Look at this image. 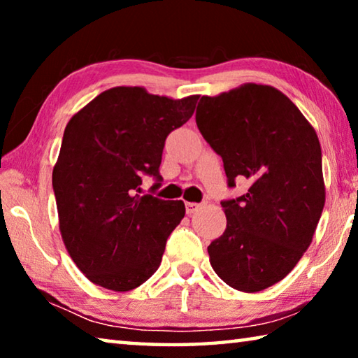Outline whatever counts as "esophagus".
Returning a JSON list of instances; mask_svg holds the SVG:
<instances>
[{"label": "esophagus", "instance_id": "obj_1", "mask_svg": "<svg viewBox=\"0 0 358 358\" xmlns=\"http://www.w3.org/2000/svg\"><path fill=\"white\" fill-rule=\"evenodd\" d=\"M185 205H186V213L187 215H192L194 211H197L199 207H201V205L196 203V202H186Z\"/></svg>", "mask_w": 358, "mask_h": 358}]
</instances>
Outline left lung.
I'll return each mask as SVG.
<instances>
[{
  "instance_id": "left-lung-1",
  "label": "left lung",
  "mask_w": 358,
  "mask_h": 358,
  "mask_svg": "<svg viewBox=\"0 0 358 358\" xmlns=\"http://www.w3.org/2000/svg\"><path fill=\"white\" fill-rule=\"evenodd\" d=\"M196 123L229 186L248 181L243 196L221 202L227 226L208 246L210 264L230 287L260 292L299 264L322 215L317 134L286 94L257 83L202 96Z\"/></svg>"
}]
</instances>
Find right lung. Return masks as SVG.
Masks as SVG:
<instances>
[{"label": "right lung", "instance_id": "obj_1", "mask_svg": "<svg viewBox=\"0 0 358 358\" xmlns=\"http://www.w3.org/2000/svg\"><path fill=\"white\" fill-rule=\"evenodd\" d=\"M197 99L115 87L66 126L52 173L59 232L77 268L96 286L126 292L161 265L185 203L142 196L141 185L145 175L161 180L166 138L192 117Z\"/></svg>", "mask_w": 358, "mask_h": 358}]
</instances>
